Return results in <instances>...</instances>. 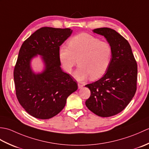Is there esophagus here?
I'll use <instances>...</instances> for the list:
<instances>
[{"instance_id":"1","label":"esophagus","mask_w":149,"mask_h":149,"mask_svg":"<svg viewBox=\"0 0 149 149\" xmlns=\"http://www.w3.org/2000/svg\"><path fill=\"white\" fill-rule=\"evenodd\" d=\"M77 84H78V88H79V89H80V88H82V87H83V86H84L83 84H82V83H78Z\"/></svg>"}]
</instances>
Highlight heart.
I'll return each instance as SVG.
<instances>
[{"label":"heart","mask_w":149,"mask_h":149,"mask_svg":"<svg viewBox=\"0 0 149 149\" xmlns=\"http://www.w3.org/2000/svg\"><path fill=\"white\" fill-rule=\"evenodd\" d=\"M58 56L63 70L68 74L79 65L74 74L78 80L90 77L99 79L108 70L112 58V49L109 44L87 33H81L68 41V47H59Z\"/></svg>","instance_id":"b5f03b06"}]
</instances>
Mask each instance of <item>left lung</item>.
<instances>
[{
  "mask_svg": "<svg viewBox=\"0 0 149 149\" xmlns=\"http://www.w3.org/2000/svg\"><path fill=\"white\" fill-rule=\"evenodd\" d=\"M106 38L112 49V58L106 74L94 83L86 84L91 92L86 106L102 117L120 113L131 102L136 91L137 63L127 40L107 27L93 30Z\"/></svg>",
  "mask_w": 149,
  "mask_h": 149,
  "instance_id": "8db88e82",
  "label": "left lung"
}]
</instances>
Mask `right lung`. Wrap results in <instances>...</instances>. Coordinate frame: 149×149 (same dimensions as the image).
Returning a JSON list of instances; mask_svg holds the SVG:
<instances>
[{"instance_id":"1","label":"right lung","mask_w":149,"mask_h":149,"mask_svg":"<svg viewBox=\"0 0 149 149\" xmlns=\"http://www.w3.org/2000/svg\"><path fill=\"white\" fill-rule=\"evenodd\" d=\"M72 33L69 28L42 27L24 41L19 50L13 73L16 95L27 113L36 118L58 115L68 97L77 90L75 81L60 67L58 56L59 47ZM37 54L45 63L41 74L30 68L31 59Z\"/></svg>"}]
</instances>
